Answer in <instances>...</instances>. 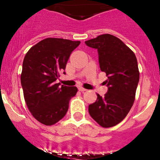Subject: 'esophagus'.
Listing matches in <instances>:
<instances>
[{
	"instance_id": "1",
	"label": "esophagus",
	"mask_w": 160,
	"mask_h": 160,
	"mask_svg": "<svg viewBox=\"0 0 160 160\" xmlns=\"http://www.w3.org/2000/svg\"><path fill=\"white\" fill-rule=\"evenodd\" d=\"M78 89H79V90L80 91V92H85V91H87V89L83 88V87H79Z\"/></svg>"
}]
</instances>
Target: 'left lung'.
Instances as JSON below:
<instances>
[{
  "instance_id": "left-lung-1",
  "label": "left lung",
  "mask_w": 160,
  "mask_h": 160,
  "mask_svg": "<svg viewBox=\"0 0 160 160\" xmlns=\"http://www.w3.org/2000/svg\"><path fill=\"white\" fill-rule=\"evenodd\" d=\"M96 48L100 69L106 73L108 92L89 106L90 116L100 126L111 128L120 123L135 99L140 73L135 54L121 39L110 34L100 35L85 42Z\"/></svg>"
}]
</instances>
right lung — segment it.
<instances>
[{
  "label": "right lung",
  "instance_id": "add662e5",
  "mask_svg": "<svg viewBox=\"0 0 160 160\" xmlns=\"http://www.w3.org/2000/svg\"><path fill=\"white\" fill-rule=\"evenodd\" d=\"M80 43L47 38L26 54L20 77L24 99L32 116L45 125H52L63 118L70 100L77 94L76 87H61L55 80L65 70L71 52Z\"/></svg>",
  "mask_w": 160,
  "mask_h": 160
}]
</instances>
